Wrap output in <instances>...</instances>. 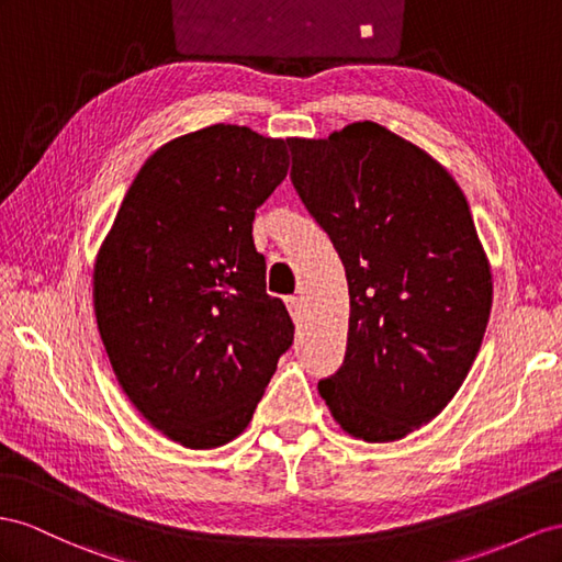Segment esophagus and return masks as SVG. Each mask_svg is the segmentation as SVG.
I'll return each instance as SVG.
<instances>
[{
	"label": "esophagus",
	"instance_id": "34e87169",
	"mask_svg": "<svg viewBox=\"0 0 562 562\" xmlns=\"http://www.w3.org/2000/svg\"><path fill=\"white\" fill-rule=\"evenodd\" d=\"M286 308H290V313H292V318H294L296 325H299L301 321H304V299L290 296V299H286Z\"/></svg>",
	"mask_w": 562,
	"mask_h": 562
}]
</instances>
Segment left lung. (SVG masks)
<instances>
[{"instance_id":"1","label":"left lung","mask_w":562,"mask_h":562,"mask_svg":"<svg viewBox=\"0 0 562 562\" xmlns=\"http://www.w3.org/2000/svg\"><path fill=\"white\" fill-rule=\"evenodd\" d=\"M292 182L349 282L347 356L318 392L351 437L404 439L468 378L492 311V270L465 194L386 127L286 139Z\"/></svg>"}]
</instances>
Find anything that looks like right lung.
<instances>
[{
  "label": "right lung",
  "mask_w": 562,
  "mask_h": 562,
  "mask_svg": "<svg viewBox=\"0 0 562 562\" xmlns=\"http://www.w3.org/2000/svg\"><path fill=\"white\" fill-rule=\"evenodd\" d=\"M286 168V142L244 125L170 139L139 168L97 254L111 368L149 425L187 449L239 437L294 341L251 237Z\"/></svg>",
  "instance_id": "add662e5"
}]
</instances>
